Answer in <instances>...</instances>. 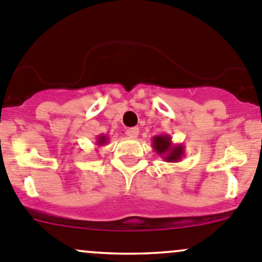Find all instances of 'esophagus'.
<instances>
[{
	"instance_id": "esophagus-1",
	"label": "esophagus",
	"mask_w": 262,
	"mask_h": 262,
	"mask_svg": "<svg viewBox=\"0 0 262 262\" xmlns=\"http://www.w3.org/2000/svg\"><path fill=\"white\" fill-rule=\"evenodd\" d=\"M126 135H127L128 137H131V139H135V137H137V135H139V128L137 127L127 128V130H126Z\"/></svg>"
}]
</instances>
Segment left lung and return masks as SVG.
<instances>
[{
	"mask_svg": "<svg viewBox=\"0 0 262 262\" xmlns=\"http://www.w3.org/2000/svg\"><path fill=\"white\" fill-rule=\"evenodd\" d=\"M152 149L158 155L163 157L164 162L177 163L185 155V147L182 144L173 145L169 135H157L152 137Z\"/></svg>",
	"mask_w": 262,
	"mask_h": 262,
	"instance_id": "1",
	"label": "left lung"
}]
</instances>
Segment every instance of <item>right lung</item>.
<instances>
[{
    "label": "right lung",
    "mask_w": 262,
    "mask_h": 262,
    "mask_svg": "<svg viewBox=\"0 0 262 262\" xmlns=\"http://www.w3.org/2000/svg\"><path fill=\"white\" fill-rule=\"evenodd\" d=\"M108 140H110V139H108L107 135H99V136L97 137V141H95V145H98V147L104 146V145H107Z\"/></svg>",
    "instance_id": "add662e5"
}]
</instances>
